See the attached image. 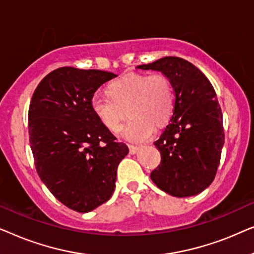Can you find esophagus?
<instances>
[{
	"label": "esophagus",
	"instance_id": "esophagus-1",
	"mask_svg": "<svg viewBox=\"0 0 254 254\" xmlns=\"http://www.w3.org/2000/svg\"><path fill=\"white\" fill-rule=\"evenodd\" d=\"M138 149H140V148L136 147V145H129V154L135 155L138 151Z\"/></svg>",
	"mask_w": 254,
	"mask_h": 254
}]
</instances>
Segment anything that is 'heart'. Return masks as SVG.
Masks as SVG:
<instances>
[{
  "instance_id": "b5f03b06",
  "label": "heart",
  "mask_w": 254,
  "mask_h": 254,
  "mask_svg": "<svg viewBox=\"0 0 254 254\" xmlns=\"http://www.w3.org/2000/svg\"><path fill=\"white\" fill-rule=\"evenodd\" d=\"M110 95L97 91L91 109L106 128L114 130L128 113L129 118L118 129L121 137L143 142L171 116L175 107V90L164 74H126L110 84Z\"/></svg>"
}]
</instances>
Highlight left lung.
<instances>
[{"label":"left lung","instance_id":"8db88e82","mask_svg":"<svg viewBox=\"0 0 254 254\" xmlns=\"http://www.w3.org/2000/svg\"><path fill=\"white\" fill-rule=\"evenodd\" d=\"M136 68L166 75L175 90L172 118L154 142L162 161L150 178L172 196L196 195L213 183L224 144L222 111L213 85L180 58L165 57Z\"/></svg>","mask_w":254,"mask_h":254}]
</instances>
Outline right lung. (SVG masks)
Listing matches in <instances>:
<instances>
[{
    "label": "right lung",
    "mask_w": 254,
    "mask_h": 254,
    "mask_svg": "<svg viewBox=\"0 0 254 254\" xmlns=\"http://www.w3.org/2000/svg\"><path fill=\"white\" fill-rule=\"evenodd\" d=\"M116 76L96 69H55L30 103V144L38 175L61 203L78 213L110 199L118 165L128 154L127 145L91 109L93 93Z\"/></svg>",
    "instance_id": "1"
}]
</instances>
